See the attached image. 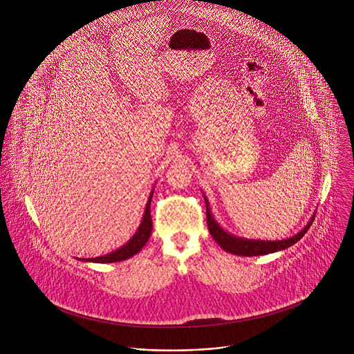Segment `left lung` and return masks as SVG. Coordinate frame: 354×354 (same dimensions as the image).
Returning <instances> with one entry per match:
<instances>
[{"instance_id":"1","label":"left lung","mask_w":354,"mask_h":354,"mask_svg":"<svg viewBox=\"0 0 354 354\" xmlns=\"http://www.w3.org/2000/svg\"><path fill=\"white\" fill-rule=\"evenodd\" d=\"M204 201H205V208H207V211H205L207 212V225H208V230H209L212 239L218 243V245L223 251L233 253V254H239V256H259V254H267V253L283 251V250L295 245L299 240L303 239L304 234L308 232V229L310 227V225L313 222V218H315V214H313L303 230H300L297 234H295L290 239L278 240V241L250 240V239H243V237L234 236L232 233H227L212 216L209 203L207 201L205 195H204Z\"/></svg>"}]
</instances>
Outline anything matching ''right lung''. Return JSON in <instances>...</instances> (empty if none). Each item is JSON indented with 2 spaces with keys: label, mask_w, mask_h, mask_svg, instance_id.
<instances>
[{
  "label": "right lung",
  "mask_w": 354,
  "mask_h": 354,
  "mask_svg": "<svg viewBox=\"0 0 354 354\" xmlns=\"http://www.w3.org/2000/svg\"><path fill=\"white\" fill-rule=\"evenodd\" d=\"M152 194H153V188H152L151 194H150L149 201H147V204H146V209H145L142 222H140L136 233L129 239V241L127 244H124L118 250H115L113 252L106 253L103 256L88 257V259H79V260H82V261H91V263H114V261L127 260V259L132 257L133 254L140 252V250L146 245V243L149 241V239L151 236L152 219L150 205H151Z\"/></svg>",
  "instance_id": "right-lung-1"
}]
</instances>
